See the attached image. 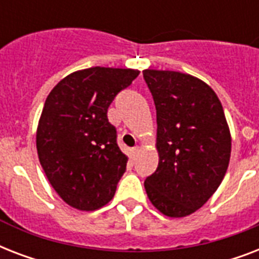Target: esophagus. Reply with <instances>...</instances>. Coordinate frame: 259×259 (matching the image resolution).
<instances>
[{
  "label": "esophagus",
  "mask_w": 259,
  "mask_h": 259,
  "mask_svg": "<svg viewBox=\"0 0 259 259\" xmlns=\"http://www.w3.org/2000/svg\"><path fill=\"white\" fill-rule=\"evenodd\" d=\"M140 150H141V149H140V146H136V148H133V149L130 150V154H132V157H133V158L137 157V154L140 153Z\"/></svg>",
  "instance_id": "34e87169"
}]
</instances>
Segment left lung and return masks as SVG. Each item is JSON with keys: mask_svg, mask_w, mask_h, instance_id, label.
I'll use <instances>...</instances> for the list:
<instances>
[{"mask_svg": "<svg viewBox=\"0 0 259 259\" xmlns=\"http://www.w3.org/2000/svg\"><path fill=\"white\" fill-rule=\"evenodd\" d=\"M157 115L158 166L146 177L150 203L183 218L212 196L226 175L231 134L219 98L200 79L177 71L144 70Z\"/></svg>", "mask_w": 259, "mask_h": 259, "instance_id": "8db88e82", "label": "left lung"}]
</instances>
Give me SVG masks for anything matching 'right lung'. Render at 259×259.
<instances>
[{
  "mask_svg": "<svg viewBox=\"0 0 259 259\" xmlns=\"http://www.w3.org/2000/svg\"><path fill=\"white\" fill-rule=\"evenodd\" d=\"M138 74L91 67L67 75L47 97L36 132L38 160L50 184L74 208L95 211L114 197L127 156L117 145L107 109Z\"/></svg>",
  "mask_w": 259,
  "mask_h": 259,
  "instance_id": "1",
  "label": "right lung"
}]
</instances>
